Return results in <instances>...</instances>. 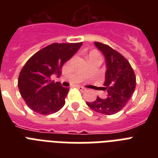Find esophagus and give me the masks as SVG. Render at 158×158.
Returning <instances> with one entry per match:
<instances>
[{
	"mask_svg": "<svg viewBox=\"0 0 158 158\" xmlns=\"http://www.w3.org/2000/svg\"><path fill=\"white\" fill-rule=\"evenodd\" d=\"M77 88L80 90V91L82 92H84V91H86L87 89H85V88H84V87H82V86H77Z\"/></svg>",
	"mask_w": 158,
	"mask_h": 158,
	"instance_id": "1",
	"label": "esophagus"
}]
</instances>
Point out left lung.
Wrapping results in <instances>:
<instances>
[{
  "instance_id": "8db88e82",
  "label": "left lung",
  "mask_w": 158,
  "mask_h": 158,
  "mask_svg": "<svg viewBox=\"0 0 158 158\" xmlns=\"http://www.w3.org/2000/svg\"><path fill=\"white\" fill-rule=\"evenodd\" d=\"M94 43L106 59L104 89L107 91V98L102 99L98 96L93 102H87V105L94 111L113 115L122 110L134 94L136 77L130 62L120 53L103 43Z\"/></svg>"
}]
</instances>
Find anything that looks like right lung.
Here are the masks:
<instances>
[{
  "label": "right lung",
  "instance_id": "add662e5",
  "mask_svg": "<svg viewBox=\"0 0 158 158\" xmlns=\"http://www.w3.org/2000/svg\"><path fill=\"white\" fill-rule=\"evenodd\" d=\"M82 43H52L31 56L21 69L18 87L30 109L49 115L64 106L69 88L51 80L52 74H61L63 64L78 52Z\"/></svg>",
  "mask_w": 158,
  "mask_h": 158
}]
</instances>
